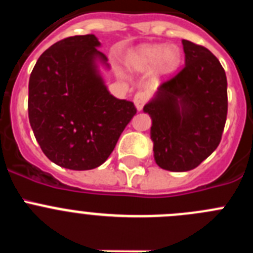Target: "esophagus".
I'll return each instance as SVG.
<instances>
[{"label": "esophagus", "mask_w": 253, "mask_h": 253, "mask_svg": "<svg viewBox=\"0 0 253 253\" xmlns=\"http://www.w3.org/2000/svg\"><path fill=\"white\" fill-rule=\"evenodd\" d=\"M149 99V93L147 91H139V92L135 93L134 96V105L137 107V110H142L143 106L146 105V102L148 101Z\"/></svg>", "instance_id": "obj_1"}]
</instances>
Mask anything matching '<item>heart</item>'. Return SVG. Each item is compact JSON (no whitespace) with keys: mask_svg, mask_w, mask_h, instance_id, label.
<instances>
[{"mask_svg":"<svg viewBox=\"0 0 253 253\" xmlns=\"http://www.w3.org/2000/svg\"><path fill=\"white\" fill-rule=\"evenodd\" d=\"M181 60V53L177 46L163 44H151L143 45L128 55L126 63L135 71H148L152 67H157L158 72L167 75L178 67Z\"/></svg>","mask_w":253,"mask_h":253,"instance_id":"1","label":"heart"}]
</instances>
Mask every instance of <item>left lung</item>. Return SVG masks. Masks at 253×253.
Instances as JSON below:
<instances>
[{
    "instance_id": "1",
    "label": "left lung",
    "mask_w": 253,
    "mask_h": 253,
    "mask_svg": "<svg viewBox=\"0 0 253 253\" xmlns=\"http://www.w3.org/2000/svg\"><path fill=\"white\" fill-rule=\"evenodd\" d=\"M182 45L184 68L143 107L152 119L154 161L173 172L194 169L215 151L228 111L227 77L218 58L189 40Z\"/></svg>"
}]
</instances>
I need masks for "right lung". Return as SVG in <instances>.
I'll list each match as a JSON object with an SVG mask.
<instances>
[{"mask_svg":"<svg viewBox=\"0 0 253 253\" xmlns=\"http://www.w3.org/2000/svg\"><path fill=\"white\" fill-rule=\"evenodd\" d=\"M93 34L57 42L40 55L29 80V122L46 157L68 169L99 167L135 115L131 101L105 86L99 63L109 68Z\"/></svg>","mask_w":253,"mask_h":253,"instance_id":"1","label":"right lung"}]
</instances>
